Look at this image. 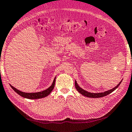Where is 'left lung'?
<instances>
[{
  "mask_svg": "<svg viewBox=\"0 0 132 132\" xmlns=\"http://www.w3.org/2000/svg\"><path fill=\"white\" fill-rule=\"evenodd\" d=\"M122 80L119 83L118 85H117V86L114 87V88H112V89L108 90L105 91L104 92H102V93H90V92H88L86 90H85L84 89H83L81 88V87H79V86L78 85L77 82L76 81V80L75 81V85L76 89H77L78 92H79V93H80V94H82L83 96H86V97H90V98H100V97H103L107 96L109 94L111 93L112 92H114L115 89L118 88V87L119 86L120 84H121Z\"/></svg>",
  "mask_w": 132,
  "mask_h": 132,
  "instance_id": "obj_1",
  "label": "left lung"
}]
</instances>
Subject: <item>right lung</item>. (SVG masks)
<instances>
[{
    "label": "right lung",
    "mask_w": 132,
    "mask_h": 132,
    "mask_svg": "<svg viewBox=\"0 0 132 132\" xmlns=\"http://www.w3.org/2000/svg\"><path fill=\"white\" fill-rule=\"evenodd\" d=\"M55 78H56V77L54 78L52 85H51L48 88L45 90H43L42 92H35V93H25V92H21L19 90L15 88L14 87L11 86V85H10L11 88H12L16 92V93H17L18 94H19L20 96L22 97L28 98V99H38V98H42L45 97H47L48 94L52 92L53 89H54V87L55 85Z\"/></svg>",
    "instance_id": "obj_1"
}]
</instances>
